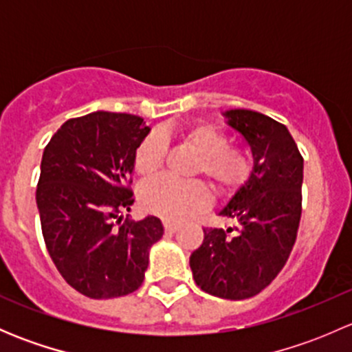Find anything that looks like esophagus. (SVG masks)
<instances>
[{
    "instance_id": "34e87169",
    "label": "esophagus",
    "mask_w": 352,
    "mask_h": 352,
    "mask_svg": "<svg viewBox=\"0 0 352 352\" xmlns=\"http://www.w3.org/2000/svg\"><path fill=\"white\" fill-rule=\"evenodd\" d=\"M163 226H165L166 233H175L179 230V225L173 221H163Z\"/></svg>"
}]
</instances>
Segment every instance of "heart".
<instances>
[{
  "instance_id": "obj_1",
  "label": "heart",
  "mask_w": 352,
  "mask_h": 352,
  "mask_svg": "<svg viewBox=\"0 0 352 352\" xmlns=\"http://www.w3.org/2000/svg\"><path fill=\"white\" fill-rule=\"evenodd\" d=\"M180 140L199 156L194 173H202L221 196H232L248 180L252 162L240 148H230V140L219 127L197 122L180 131ZM166 158V140L160 131H151L134 151V170L143 179H151L162 170ZM144 208L165 219H187L211 206V194L201 180L180 182L162 177L141 190Z\"/></svg>"
}]
</instances>
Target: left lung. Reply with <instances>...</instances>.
Returning <instances> with one entry per match:
<instances>
[{
	"mask_svg": "<svg viewBox=\"0 0 352 352\" xmlns=\"http://www.w3.org/2000/svg\"><path fill=\"white\" fill-rule=\"evenodd\" d=\"M225 116L250 146L254 168L219 212L236 226L202 228L204 240L189 264L202 291L245 300L274 281L296 242L303 156L285 124L254 110H228Z\"/></svg>",
	"mask_w": 352,
	"mask_h": 352,
	"instance_id": "left-lung-1",
	"label": "left lung"
}]
</instances>
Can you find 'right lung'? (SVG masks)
Wrapping results in <instances>:
<instances>
[{
    "instance_id": "right-lung-1",
    "label": "right lung",
    "mask_w": 352,
    "mask_h": 352,
    "mask_svg": "<svg viewBox=\"0 0 352 352\" xmlns=\"http://www.w3.org/2000/svg\"><path fill=\"white\" fill-rule=\"evenodd\" d=\"M150 127L131 113L91 112L66 120L45 146L37 199L42 235L59 274L94 300L143 285L163 235L155 216L129 221L134 151Z\"/></svg>"
}]
</instances>
